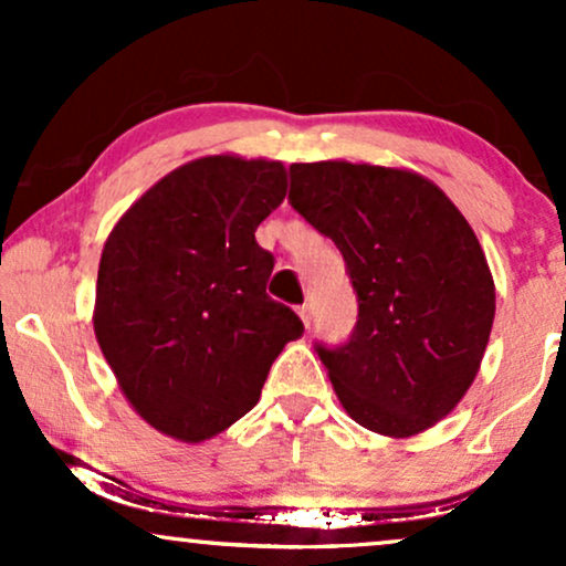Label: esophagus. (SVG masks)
<instances>
[{
    "label": "esophagus",
    "mask_w": 566,
    "mask_h": 566,
    "mask_svg": "<svg viewBox=\"0 0 566 566\" xmlns=\"http://www.w3.org/2000/svg\"><path fill=\"white\" fill-rule=\"evenodd\" d=\"M297 314H301L305 329H308L311 327V305H301V308H297Z\"/></svg>",
    "instance_id": "34e87169"
}]
</instances>
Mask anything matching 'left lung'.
<instances>
[{
  "label": "left lung",
  "instance_id": "8db88e82",
  "mask_svg": "<svg viewBox=\"0 0 566 566\" xmlns=\"http://www.w3.org/2000/svg\"><path fill=\"white\" fill-rule=\"evenodd\" d=\"M290 205L340 250L359 316L343 346L316 343L350 418L405 439L450 415L476 378L495 282L469 220L418 172L290 165Z\"/></svg>",
  "mask_w": 566,
  "mask_h": 566
}]
</instances>
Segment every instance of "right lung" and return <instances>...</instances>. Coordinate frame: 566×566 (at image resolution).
Segmentation results:
<instances>
[{
	"instance_id": "obj_1",
	"label": "right lung",
	"mask_w": 566,
	"mask_h": 566,
	"mask_svg": "<svg viewBox=\"0 0 566 566\" xmlns=\"http://www.w3.org/2000/svg\"><path fill=\"white\" fill-rule=\"evenodd\" d=\"M282 161L201 157L148 188L108 233L95 337L135 412L167 437L212 439L261 399L303 322L265 292L258 226L282 205Z\"/></svg>"
}]
</instances>
